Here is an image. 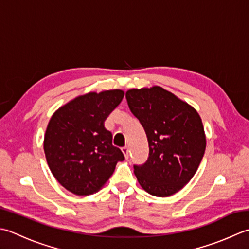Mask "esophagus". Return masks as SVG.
Listing matches in <instances>:
<instances>
[{"label": "esophagus", "mask_w": 249, "mask_h": 249, "mask_svg": "<svg viewBox=\"0 0 249 249\" xmlns=\"http://www.w3.org/2000/svg\"><path fill=\"white\" fill-rule=\"evenodd\" d=\"M121 150H123V153H124V157H125V159H128V158H129V156H130L129 147H128V146H124V147H123V148H121Z\"/></svg>", "instance_id": "esophagus-1"}]
</instances>
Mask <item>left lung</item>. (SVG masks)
Returning <instances> with one entry per match:
<instances>
[{
	"mask_svg": "<svg viewBox=\"0 0 249 249\" xmlns=\"http://www.w3.org/2000/svg\"><path fill=\"white\" fill-rule=\"evenodd\" d=\"M125 98L149 146L145 163L133 165L136 178L151 196L176 194L194 177L204 156L206 140L199 114L158 86L131 89Z\"/></svg>",
	"mask_w": 249,
	"mask_h": 249,
	"instance_id": "8db88e82",
	"label": "left lung"
}]
</instances>
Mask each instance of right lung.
Listing matches in <instances>:
<instances>
[{"label": "right lung", "mask_w": 249, "mask_h": 249, "mask_svg": "<svg viewBox=\"0 0 249 249\" xmlns=\"http://www.w3.org/2000/svg\"><path fill=\"white\" fill-rule=\"evenodd\" d=\"M124 91L91 92L65 104L49 120L44 150L52 173L65 189L89 196L102 188L124 156L104 128Z\"/></svg>", "instance_id": "obj_1"}]
</instances>
